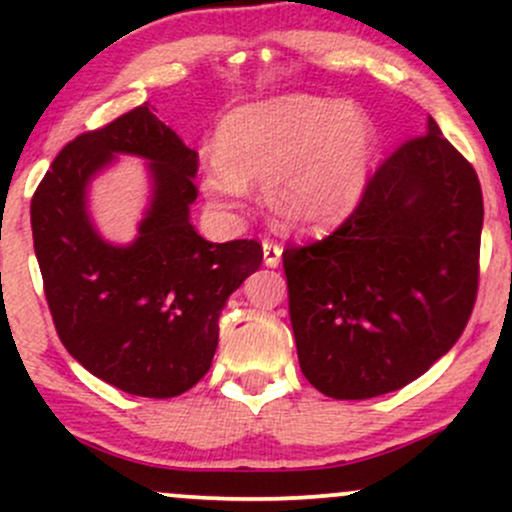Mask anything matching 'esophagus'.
<instances>
[{
  "mask_svg": "<svg viewBox=\"0 0 512 512\" xmlns=\"http://www.w3.org/2000/svg\"><path fill=\"white\" fill-rule=\"evenodd\" d=\"M281 245L274 243V240H262V252H264V264L267 267H279L281 262Z\"/></svg>",
  "mask_w": 512,
  "mask_h": 512,
  "instance_id": "obj_1",
  "label": "esophagus"
}]
</instances>
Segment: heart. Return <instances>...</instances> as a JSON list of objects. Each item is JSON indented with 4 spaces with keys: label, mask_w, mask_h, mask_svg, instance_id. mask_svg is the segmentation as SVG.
Here are the masks:
<instances>
[{
    "label": "heart",
    "mask_w": 512,
    "mask_h": 512,
    "mask_svg": "<svg viewBox=\"0 0 512 512\" xmlns=\"http://www.w3.org/2000/svg\"><path fill=\"white\" fill-rule=\"evenodd\" d=\"M373 120L354 105L317 96H279L240 105L221 122L202 192L236 214L248 182H264V204L284 228L315 231L344 221L373 163Z\"/></svg>",
    "instance_id": "heart-1"
}]
</instances>
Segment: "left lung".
Masks as SVG:
<instances>
[{"label": "left lung", "instance_id": "obj_1", "mask_svg": "<svg viewBox=\"0 0 512 512\" xmlns=\"http://www.w3.org/2000/svg\"><path fill=\"white\" fill-rule=\"evenodd\" d=\"M481 223L477 170L428 117L337 231L281 255L308 383L334 399L378 397L448 354L477 301Z\"/></svg>", "mask_w": 512, "mask_h": 512}]
</instances>
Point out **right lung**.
I'll use <instances>...</instances> for the list:
<instances>
[{
    "mask_svg": "<svg viewBox=\"0 0 512 512\" xmlns=\"http://www.w3.org/2000/svg\"><path fill=\"white\" fill-rule=\"evenodd\" d=\"M113 153L149 157L155 202L140 238L115 249L92 231L85 185ZM197 151L149 105L79 134L31 199L33 248L64 349L137 397L168 399L207 375L228 296L262 264L257 240L209 243L190 223Z\"/></svg>",
    "mask_w": 512,
    "mask_h": 512,
    "instance_id": "add662e5",
    "label": "right lung"
}]
</instances>
